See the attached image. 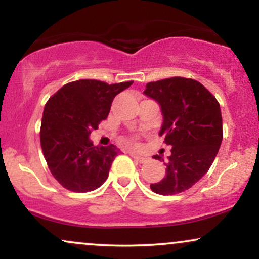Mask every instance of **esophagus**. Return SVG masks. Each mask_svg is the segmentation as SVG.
<instances>
[{"instance_id":"1","label":"esophagus","mask_w":259,"mask_h":259,"mask_svg":"<svg viewBox=\"0 0 259 259\" xmlns=\"http://www.w3.org/2000/svg\"><path fill=\"white\" fill-rule=\"evenodd\" d=\"M132 157L135 160H138L139 163H145L147 160V158H145V157H141V156H139V154H136V153H132Z\"/></svg>"}]
</instances>
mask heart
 Returning <instances> with one entry per match:
<instances>
[{
  "label": "heart",
  "mask_w": 259,
  "mask_h": 259,
  "mask_svg": "<svg viewBox=\"0 0 259 259\" xmlns=\"http://www.w3.org/2000/svg\"><path fill=\"white\" fill-rule=\"evenodd\" d=\"M138 136H132L129 140V144L133 145V146H136V145H138Z\"/></svg>",
  "instance_id": "b5f03b06"
}]
</instances>
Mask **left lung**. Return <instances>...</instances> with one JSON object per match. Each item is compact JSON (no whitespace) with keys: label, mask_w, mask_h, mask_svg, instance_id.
I'll return each mask as SVG.
<instances>
[{"label":"left lung","mask_w":259,"mask_h":259,"mask_svg":"<svg viewBox=\"0 0 259 259\" xmlns=\"http://www.w3.org/2000/svg\"><path fill=\"white\" fill-rule=\"evenodd\" d=\"M144 94L159 103V135L171 146L165 177L151 184V190L159 195L180 194L207 173L218 153L223 140L219 102L201 82L181 76L148 82ZM153 158L164 162L160 156Z\"/></svg>","instance_id":"left-lung-1"}]
</instances>
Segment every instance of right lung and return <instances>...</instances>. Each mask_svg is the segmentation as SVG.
<instances>
[{
    "instance_id": "obj_1",
    "label": "right lung",
    "mask_w": 259,
    "mask_h": 259,
    "mask_svg": "<svg viewBox=\"0 0 259 259\" xmlns=\"http://www.w3.org/2000/svg\"><path fill=\"white\" fill-rule=\"evenodd\" d=\"M133 81L107 84L92 79L68 82L44 108L40 142L47 167L64 189L88 192L108 178L119 148L94 146L92 130L108 117L113 99Z\"/></svg>"
}]
</instances>
